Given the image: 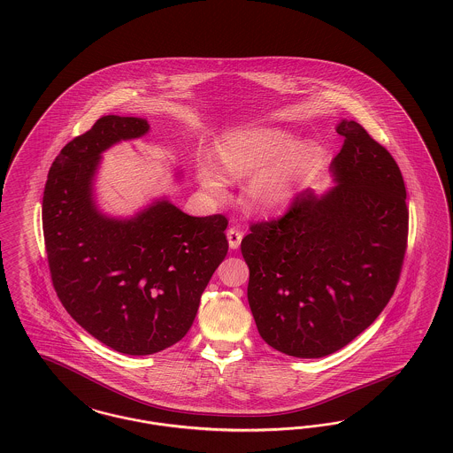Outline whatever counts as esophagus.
<instances>
[{
    "mask_svg": "<svg viewBox=\"0 0 453 453\" xmlns=\"http://www.w3.org/2000/svg\"><path fill=\"white\" fill-rule=\"evenodd\" d=\"M227 241H229V248L231 250H237L241 246V241H242V233L237 231L235 227H231L227 231Z\"/></svg>",
    "mask_w": 453,
    "mask_h": 453,
    "instance_id": "1",
    "label": "esophagus"
}]
</instances>
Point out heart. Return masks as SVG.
Listing matches in <instances>:
<instances>
[{"mask_svg": "<svg viewBox=\"0 0 453 453\" xmlns=\"http://www.w3.org/2000/svg\"><path fill=\"white\" fill-rule=\"evenodd\" d=\"M321 156L314 142H299L273 127L237 128L216 142L218 165L203 158L197 180L212 197L227 192V179L244 180V203L252 212H273L291 203L306 173Z\"/></svg>", "mask_w": 453, "mask_h": 453, "instance_id": "heart-1", "label": "heart"}]
</instances>
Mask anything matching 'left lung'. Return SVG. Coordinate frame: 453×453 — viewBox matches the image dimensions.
I'll return each mask as SVG.
<instances>
[{
	"mask_svg": "<svg viewBox=\"0 0 453 453\" xmlns=\"http://www.w3.org/2000/svg\"><path fill=\"white\" fill-rule=\"evenodd\" d=\"M334 186L306 188L282 218L250 226L241 250L248 301L265 343L323 358L353 342L388 304L403 265L406 190L390 152L342 120Z\"/></svg>",
	"mask_w": 453,
	"mask_h": 453,
	"instance_id": "left-lung-1",
	"label": "left lung"
}]
</instances>
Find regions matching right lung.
Masks as SVG:
<instances>
[{
  "label": "right lung",
  "mask_w": 453,
  "mask_h": 453,
  "mask_svg": "<svg viewBox=\"0 0 453 453\" xmlns=\"http://www.w3.org/2000/svg\"><path fill=\"white\" fill-rule=\"evenodd\" d=\"M149 130L139 117L98 119L63 147L43 192L48 265L65 310L98 342L132 357L154 355L186 336L229 248L227 219L192 218L167 197L130 218L98 207L102 154Z\"/></svg>",
  "instance_id": "right-lung-1"
}]
</instances>
